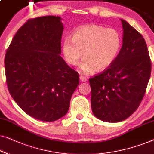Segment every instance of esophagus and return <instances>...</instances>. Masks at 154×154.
<instances>
[{"label": "esophagus", "mask_w": 154, "mask_h": 154, "mask_svg": "<svg viewBox=\"0 0 154 154\" xmlns=\"http://www.w3.org/2000/svg\"><path fill=\"white\" fill-rule=\"evenodd\" d=\"M80 80L82 82H86L88 80H87V79L85 76H83V75H80Z\"/></svg>", "instance_id": "obj_1"}]
</instances>
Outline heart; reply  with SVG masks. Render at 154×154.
<instances>
[{
  "label": "heart",
  "mask_w": 154,
  "mask_h": 154,
  "mask_svg": "<svg viewBox=\"0 0 154 154\" xmlns=\"http://www.w3.org/2000/svg\"><path fill=\"white\" fill-rule=\"evenodd\" d=\"M122 46L121 33L115 28L99 25H87L76 29L71 37L62 42V51L69 64L75 66L82 56L80 66L82 73L103 71L114 63Z\"/></svg>",
  "instance_id": "1"
}]
</instances>
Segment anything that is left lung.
I'll list each match as a JSON object with an SVG mask.
<instances>
[{"label": "left lung", "instance_id": "8db88e82", "mask_svg": "<svg viewBox=\"0 0 154 154\" xmlns=\"http://www.w3.org/2000/svg\"><path fill=\"white\" fill-rule=\"evenodd\" d=\"M123 44L114 63L89 79L93 114L107 122H119L139 107L150 79L151 62L142 35L121 19Z\"/></svg>", "mask_w": 154, "mask_h": 154}]
</instances>
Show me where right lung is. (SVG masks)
<instances>
[{"mask_svg":"<svg viewBox=\"0 0 154 154\" xmlns=\"http://www.w3.org/2000/svg\"><path fill=\"white\" fill-rule=\"evenodd\" d=\"M59 17L28 20L18 30L5 57L11 96L26 114L53 122L66 114L79 84L78 72L60 55L63 25Z\"/></svg>","mask_w":154,"mask_h":154,"instance_id":"add662e5","label":"right lung"}]
</instances>
